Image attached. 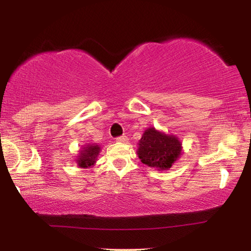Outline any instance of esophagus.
Returning <instances> with one entry per match:
<instances>
[{
  "instance_id": "obj_1",
  "label": "esophagus",
  "mask_w": 251,
  "mask_h": 251,
  "mask_svg": "<svg viewBox=\"0 0 251 251\" xmlns=\"http://www.w3.org/2000/svg\"><path fill=\"white\" fill-rule=\"evenodd\" d=\"M116 142H119V143H126V142H128V137L126 136H120V137H116Z\"/></svg>"
}]
</instances>
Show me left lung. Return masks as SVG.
I'll use <instances>...</instances> for the list:
<instances>
[{"label": "left lung", "mask_w": 251, "mask_h": 251, "mask_svg": "<svg viewBox=\"0 0 251 251\" xmlns=\"http://www.w3.org/2000/svg\"><path fill=\"white\" fill-rule=\"evenodd\" d=\"M181 154V144L175 136L149 128L139 140L138 156L142 162L157 170L171 168Z\"/></svg>", "instance_id": "obj_1"}]
</instances>
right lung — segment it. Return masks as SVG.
<instances>
[{"label": "right lung", "mask_w": 251, "mask_h": 251, "mask_svg": "<svg viewBox=\"0 0 251 251\" xmlns=\"http://www.w3.org/2000/svg\"><path fill=\"white\" fill-rule=\"evenodd\" d=\"M100 152V147L98 145H89L83 151H81L80 157L77 162L81 168H88L96 162L98 154Z\"/></svg>", "instance_id": "add662e5"}]
</instances>
